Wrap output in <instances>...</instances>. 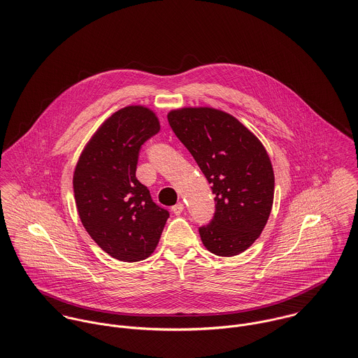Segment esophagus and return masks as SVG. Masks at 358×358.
<instances>
[{
    "label": "esophagus",
    "instance_id": "esophagus-1",
    "mask_svg": "<svg viewBox=\"0 0 358 358\" xmlns=\"http://www.w3.org/2000/svg\"><path fill=\"white\" fill-rule=\"evenodd\" d=\"M171 210H173L174 215H181L182 210H184V205H182V203H177V205H174V206L171 208Z\"/></svg>",
    "mask_w": 358,
    "mask_h": 358
}]
</instances>
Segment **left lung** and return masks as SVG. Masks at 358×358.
I'll use <instances>...</instances> for the list:
<instances>
[{
    "label": "left lung",
    "mask_w": 358,
    "mask_h": 358,
    "mask_svg": "<svg viewBox=\"0 0 358 358\" xmlns=\"http://www.w3.org/2000/svg\"><path fill=\"white\" fill-rule=\"evenodd\" d=\"M167 119L215 195V217L199 228L205 248L221 257L245 252L273 209L275 180L266 148L238 119L215 108L174 109Z\"/></svg>",
    "instance_id": "1"
}]
</instances>
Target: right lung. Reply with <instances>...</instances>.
<instances>
[{
	"instance_id": "add662e5",
	"label": "right lung",
	"mask_w": 358,
	"mask_h": 358,
	"mask_svg": "<svg viewBox=\"0 0 358 358\" xmlns=\"http://www.w3.org/2000/svg\"><path fill=\"white\" fill-rule=\"evenodd\" d=\"M159 130L152 109L126 106L98 127L73 173L76 206L85 231L120 262L149 257L169 218L136 177L141 145Z\"/></svg>"
}]
</instances>
